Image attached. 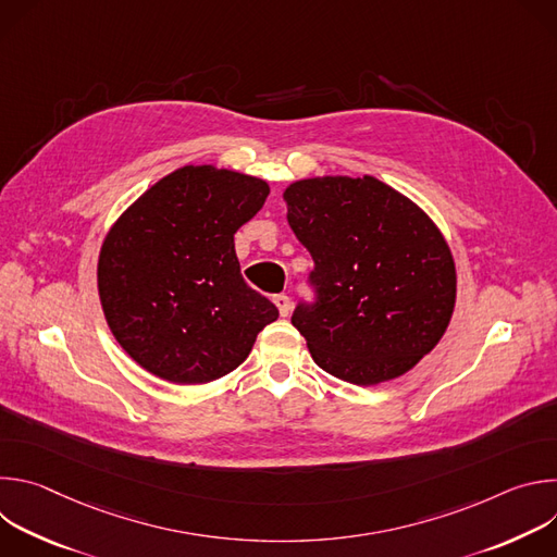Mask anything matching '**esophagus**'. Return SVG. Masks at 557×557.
Here are the masks:
<instances>
[{
    "instance_id": "34e87169",
    "label": "esophagus",
    "mask_w": 557,
    "mask_h": 557,
    "mask_svg": "<svg viewBox=\"0 0 557 557\" xmlns=\"http://www.w3.org/2000/svg\"><path fill=\"white\" fill-rule=\"evenodd\" d=\"M273 301H275L280 314H282V317H288V312H290V297L284 295V293H280V295L273 297Z\"/></svg>"
}]
</instances>
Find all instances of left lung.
<instances>
[{"instance_id": "left-lung-1", "label": "left lung", "mask_w": 557, "mask_h": 557, "mask_svg": "<svg viewBox=\"0 0 557 557\" xmlns=\"http://www.w3.org/2000/svg\"><path fill=\"white\" fill-rule=\"evenodd\" d=\"M284 200L314 262V299L290 317L314 363L355 385L414 368L443 337L456 301L454 260L436 224L372 176L297 181Z\"/></svg>"}]
</instances>
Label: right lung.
Instances as JSON below:
<instances>
[{"mask_svg": "<svg viewBox=\"0 0 557 557\" xmlns=\"http://www.w3.org/2000/svg\"><path fill=\"white\" fill-rule=\"evenodd\" d=\"M260 178L187 165L149 187L110 228L99 295L123 350L172 383L240 366L277 308L240 273L233 235L264 205Z\"/></svg>", "mask_w": 557, "mask_h": 557, "instance_id": "add662e5", "label": "right lung"}]
</instances>
